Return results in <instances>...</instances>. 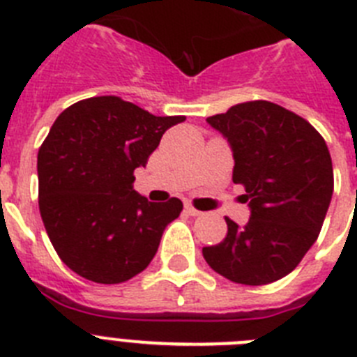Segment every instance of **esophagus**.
<instances>
[{"label": "esophagus", "instance_id": "obj_1", "mask_svg": "<svg viewBox=\"0 0 357 357\" xmlns=\"http://www.w3.org/2000/svg\"><path fill=\"white\" fill-rule=\"evenodd\" d=\"M185 213L189 214V216H200V211L198 209H195L193 206H191V204H185Z\"/></svg>", "mask_w": 357, "mask_h": 357}]
</instances>
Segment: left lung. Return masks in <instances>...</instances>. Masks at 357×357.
<instances>
[{"label":"left lung","instance_id":"obj_1","mask_svg":"<svg viewBox=\"0 0 357 357\" xmlns=\"http://www.w3.org/2000/svg\"><path fill=\"white\" fill-rule=\"evenodd\" d=\"M229 141L232 181L247 191L250 220L202 254L214 272L247 286L293 272L320 234L334 189L326 141L304 118L272 102H247L207 118Z\"/></svg>","mask_w":357,"mask_h":357}]
</instances>
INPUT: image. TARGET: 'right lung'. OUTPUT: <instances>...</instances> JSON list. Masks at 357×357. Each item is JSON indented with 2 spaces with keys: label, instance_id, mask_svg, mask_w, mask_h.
Segmentation results:
<instances>
[{
  "label": "right lung",
  "instance_id": "right-lung-1",
  "mask_svg": "<svg viewBox=\"0 0 357 357\" xmlns=\"http://www.w3.org/2000/svg\"><path fill=\"white\" fill-rule=\"evenodd\" d=\"M184 116H153L118 96L68 107L37 155L39 211L53 248L75 273L119 284L157 254L182 202H148L134 189V169Z\"/></svg>",
  "mask_w": 357,
  "mask_h": 357
}]
</instances>
